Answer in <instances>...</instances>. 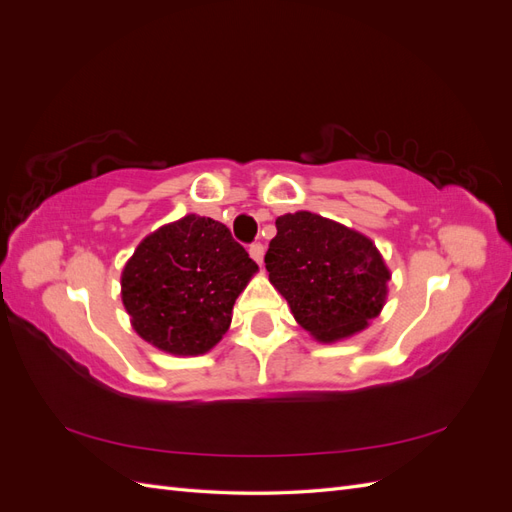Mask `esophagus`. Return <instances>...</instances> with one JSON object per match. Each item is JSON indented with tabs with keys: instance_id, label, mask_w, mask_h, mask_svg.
<instances>
[{
	"instance_id": "1",
	"label": "esophagus",
	"mask_w": 512,
	"mask_h": 512,
	"mask_svg": "<svg viewBox=\"0 0 512 512\" xmlns=\"http://www.w3.org/2000/svg\"><path fill=\"white\" fill-rule=\"evenodd\" d=\"M250 256L258 262V265H262V258H265V245H262V243H252L250 245Z\"/></svg>"
}]
</instances>
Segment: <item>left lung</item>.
I'll list each match as a JSON object with an SVG mask.
<instances>
[{"mask_svg": "<svg viewBox=\"0 0 512 512\" xmlns=\"http://www.w3.org/2000/svg\"><path fill=\"white\" fill-rule=\"evenodd\" d=\"M275 226L265 265L294 320L324 344L367 329L391 280L374 241L309 211L280 215Z\"/></svg>", "mask_w": 512, "mask_h": 512, "instance_id": "obj_1", "label": "left lung"}]
</instances>
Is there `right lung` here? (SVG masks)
<instances>
[{
  "instance_id": "right-lung-1",
  "label": "right lung",
  "mask_w": 512,
  "mask_h": 512,
  "mask_svg": "<svg viewBox=\"0 0 512 512\" xmlns=\"http://www.w3.org/2000/svg\"><path fill=\"white\" fill-rule=\"evenodd\" d=\"M256 271L224 224L190 213L138 243L121 273V299L145 342L196 356L228 331L232 305Z\"/></svg>"
}]
</instances>
